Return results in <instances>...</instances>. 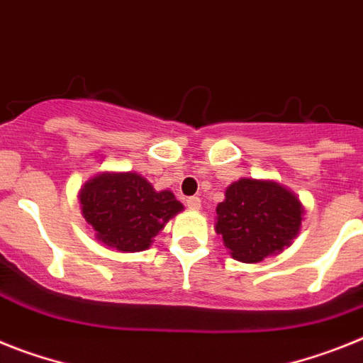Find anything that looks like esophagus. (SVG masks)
<instances>
[{
    "label": "esophagus",
    "instance_id": "1",
    "mask_svg": "<svg viewBox=\"0 0 363 363\" xmlns=\"http://www.w3.org/2000/svg\"><path fill=\"white\" fill-rule=\"evenodd\" d=\"M186 206L190 210H201V199L199 197H188Z\"/></svg>",
    "mask_w": 363,
    "mask_h": 363
}]
</instances>
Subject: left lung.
<instances>
[{"instance_id": "obj_1", "label": "left lung", "mask_w": 363, "mask_h": 363, "mask_svg": "<svg viewBox=\"0 0 363 363\" xmlns=\"http://www.w3.org/2000/svg\"><path fill=\"white\" fill-rule=\"evenodd\" d=\"M216 233L234 260L258 264L290 247L303 225L304 206L290 188L273 179L243 177L216 206Z\"/></svg>"}]
</instances>
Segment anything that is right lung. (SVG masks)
Instances as JSON below:
<instances>
[{
    "mask_svg": "<svg viewBox=\"0 0 363 363\" xmlns=\"http://www.w3.org/2000/svg\"><path fill=\"white\" fill-rule=\"evenodd\" d=\"M81 212L96 240L120 252L149 249L166 223L184 210L173 191H157L136 172H99L79 190Z\"/></svg>",
    "mask_w": 363,
    "mask_h": 363,
    "instance_id": "add662e5",
    "label": "right lung"
}]
</instances>
